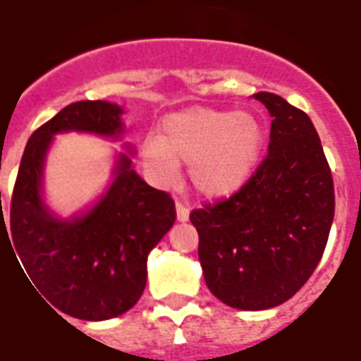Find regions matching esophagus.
Listing matches in <instances>:
<instances>
[{"instance_id": "1", "label": "esophagus", "mask_w": 361, "mask_h": 361, "mask_svg": "<svg viewBox=\"0 0 361 361\" xmlns=\"http://www.w3.org/2000/svg\"><path fill=\"white\" fill-rule=\"evenodd\" d=\"M176 219L180 221V223H185L189 221V209L185 205H181V203H176Z\"/></svg>"}]
</instances>
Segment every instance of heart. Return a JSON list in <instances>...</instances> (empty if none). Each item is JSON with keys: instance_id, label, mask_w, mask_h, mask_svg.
Returning <instances> with one entry per match:
<instances>
[{"instance_id": "1", "label": "heart", "mask_w": 361, "mask_h": 361, "mask_svg": "<svg viewBox=\"0 0 361 361\" xmlns=\"http://www.w3.org/2000/svg\"><path fill=\"white\" fill-rule=\"evenodd\" d=\"M262 148L264 127L250 111L188 107L162 121L160 138H146L140 162L162 188L176 183L180 164H189V183L201 197L226 199L248 183Z\"/></svg>"}]
</instances>
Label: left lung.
Here are the masks:
<instances>
[{
  "mask_svg": "<svg viewBox=\"0 0 361 361\" xmlns=\"http://www.w3.org/2000/svg\"><path fill=\"white\" fill-rule=\"evenodd\" d=\"M268 156L233 197L191 213L209 291L240 311L291 299L319 266L334 219V185L309 115L276 93Z\"/></svg>",
  "mask_w": 361,
  "mask_h": 361,
  "instance_id": "8db88e82",
  "label": "left lung"
}]
</instances>
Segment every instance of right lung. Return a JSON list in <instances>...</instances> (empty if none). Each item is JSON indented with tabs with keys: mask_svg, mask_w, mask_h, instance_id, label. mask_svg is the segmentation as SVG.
I'll return each instance as SVG.
<instances>
[{
	"mask_svg": "<svg viewBox=\"0 0 361 361\" xmlns=\"http://www.w3.org/2000/svg\"><path fill=\"white\" fill-rule=\"evenodd\" d=\"M123 113L117 103L78 102L37 128L15 181L9 234L1 211L0 238L4 233L14 242L11 250L32 286L58 311L82 321L115 319L137 305L146 287L148 254L176 221L172 197L135 172L128 142L113 156L109 183L92 205L62 216L47 203L44 164L58 135L119 140Z\"/></svg>",
	"mask_w": 361,
	"mask_h": 361,
	"instance_id": "add662e5",
	"label": "right lung"
}]
</instances>
